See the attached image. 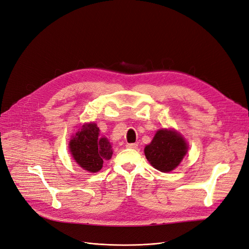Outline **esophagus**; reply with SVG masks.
<instances>
[{
    "mask_svg": "<svg viewBox=\"0 0 249 249\" xmlns=\"http://www.w3.org/2000/svg\"><path fill=\"white\" fill-rule=\"evenodd\" d=\"M126 147L127 148H133V149H136L138 147V144L137 143H127L126 144Z\"/></svg>",
    "mask_w": 249,
    "mask_h": 249,
    "instance_id": "esophagus-1",
    "label": "esophagus"
}]
</instances>
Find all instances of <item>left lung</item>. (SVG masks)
I'll return each instance as SVG.
<instances>
[{
    "label": "left lung",
    "instance_id": "obj_1",
    "mask_svg": "<svg viewBox=\"0 0 249 249\" xmlns=\"http://www.w3.org/2000/svg\"><path fill=\"white\" fill-rule=\"evenodd\" d=\"M188 152V143L173 129H160L144 148L149 163L161 173H169L180 163Z\"/></svg>",
    "mask_w": 249,
    "mask_h": 249
}]
</instances>
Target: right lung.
I'll return each mask as SVG.
<instances>
[{
  "instance_id": "1",
  "label": "right lung",
  "mask_w": 249,
  "mask_h": 249,
  "mask_svg": "<svg viewBox=\"0 0 249 249\" xmlns=\"http://www.w3.org/2000/svg\"><path fill=\"white\" fill-rule=\"evenodd\" d=\"M69 147L75 162L89 173L99 172L104 160H109L113 154L111 143L100 135L95 123L84 124L71 139Z\"/></svg>"
}]
</instances>
